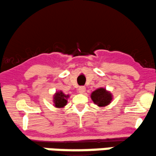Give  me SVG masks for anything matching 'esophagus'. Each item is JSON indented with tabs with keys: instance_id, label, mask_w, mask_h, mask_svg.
I'll return each instance as SVG.
<instances>
[{
	"instance_id": "34e87169",
	"label": "esophagus",
	"mask_w": 156,
	"mask_h": 156,
	"mask_svg": "<svg viewBox=\"0 0 156 156\" xmlns=\"http://www.w3.org/2000/svg\"><path fill=\"white\" fill-rule=\"evenodd\" d=\"M85 87H84V86H80V87H79L78 91L80 94H83L85 92Z\"/></svg>"
}]
</instances>
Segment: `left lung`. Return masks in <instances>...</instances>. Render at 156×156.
Wrapping results in <instances>:
<instances>
[{
  "label": "left lung",
  "mask_w": 156,
  "mask_h": 156,
  "mask_svg": "<svg viewBox=\"0 0 156 156\" xmlns=\"http://www.w3.org/2000/svg\"><path fill=\"white\" fill-rule=\"evenodd\" d=\"M92 100L99 107H105L111 103L113 100V94L106 88L100 87L92 92L90 94Z\"/></svg>",
  "instance_id": "1"
}]
</instances>
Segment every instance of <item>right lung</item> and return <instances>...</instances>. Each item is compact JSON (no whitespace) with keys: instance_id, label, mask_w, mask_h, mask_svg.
<instances>
[{"instance_id":"obj_1","label":"right lung","mask_w":156,"mask_h":156,"mask_svg":"<svg viewBox=\"0 0 156 156\" xmlns=\"http://www.w3.org/2000/svg\"><path fill=\"white\" fill-rule=\"evenodd\" d=\"M70 97L69 94H66L61 91H57L53 95V106L57 108H63L67 104L68 99Z\"/></svg>"}]
</instances>
